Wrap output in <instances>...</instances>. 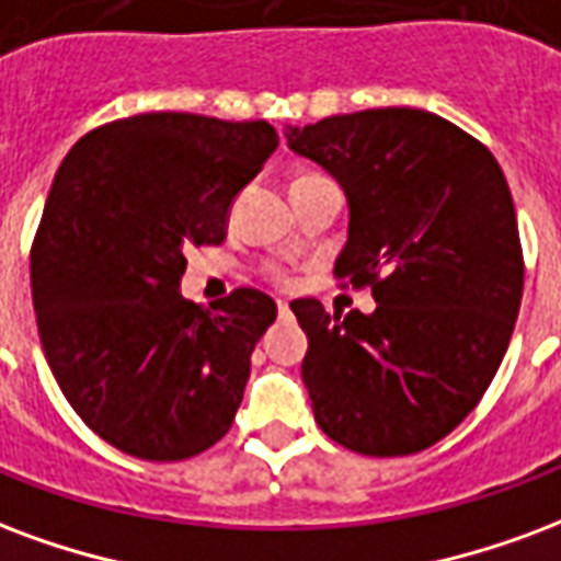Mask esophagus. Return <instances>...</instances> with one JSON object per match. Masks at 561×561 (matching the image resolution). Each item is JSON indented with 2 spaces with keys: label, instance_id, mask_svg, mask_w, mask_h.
<instances>
[{
  "label": "esophagus",
  "instance_id": "obj_1",
  "mask_svg": "<svg viewBox=\"0 0 561 561\" xmlns=\"http://www.w3.org/2000/svg\"><path fill=\"white\" fill-rule=\"evenodd\" d=\"M276 312H279V318H285V314L291 312V309H288V302L279 300V302H276Z\"/></svg>",
  "mask_w": 561,
  "mask_h": 561
}]
</instances>
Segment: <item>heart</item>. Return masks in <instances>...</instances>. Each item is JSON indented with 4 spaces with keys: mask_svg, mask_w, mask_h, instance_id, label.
Instances as JSON below:
<instances>
[{
    "mask_svg": "<svg viewBox=\"0 0 561 561\" xmlns=\"http://www.w3.org/2000/svg\"><path fill=\"white\" fill-rule=\"evenodd\" d=\"M300 178H309V175H300ZM267 279L270 282H276V285H282V288H288L291 285V276H288V270H282V267H267Z\"/></svg>",
    "mask_w": 561,
    "mask_h": 561,
    "instance_id": "1",
    "label": "heart"
}]
</instances>
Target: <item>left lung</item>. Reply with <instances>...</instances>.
Wrapping results in <instances>:
<instances>
[{
    "label": "left lung",
    "mask_w": 561,
    "mask_h": 561,
    "mask_svg": "<svg viewBox=\"0 0 561 561\" xmlns=\"http://www.w3.org/2000/svg\"><path fill=\"white\" fill-rule=\"evenodd\" d=\"M288 145L344 186L335 279L377 302L344 318L291 302L314 422L359 455H416L470 416L512 342L524 249L505 175L476 136L408 106L291 127Z\"/></svg>",
    "instance_id": "1"
}]
</instances>
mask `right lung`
<instances>
[{
    "instance_id": "add662e5",
    "label": "right lung",
    "mask_w": 561,
    "mask_h": 561,
    "mask_svg": "<svg viewBox=\"0 0 561 561\" xmlns=\"http://www.w3.org/2000/svg\"><path fill=\"white\" fill-rule=\"evenodd\" d=\"M279 136L267 122L142 112L65 157L32 240V302L56 383L124 455L184 460L226 437L276 302L181 297L186 249L226 240L228 205Z\"/></svg>"
}]
</instances>
